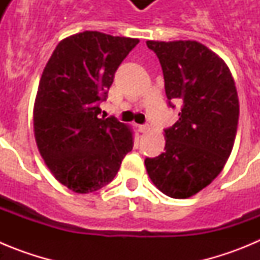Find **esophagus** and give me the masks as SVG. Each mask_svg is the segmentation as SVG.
<instances>
[{"mask_svg": "<svg viewBox=\"0 0 260 260\" xmlns=\"http://www.w3.org/2000/svg\"><path fill=\"white\" fill-rule=\"evenodd\" d=\"M148 128H150V126H148V125H139V126H138V132L146 133V132H148Z\"/></svg>", "mask_w": 260, "mask_h": 260, "instance_id": "1", "label": "esophagus"}]
</instances>
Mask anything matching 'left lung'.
I'll return each mask as SVG.
<instances>
[{"label": "left lung", "instance_id": "8db88e82", "mask_svg": "<svg viewBox=\"0 0 260 260\" xmlns=\"http://www.w3.org/2000/svg\"><path fill=\"white\" fill-rule=\"evenodd\" d=\"M164 75L168 105H181L164 130V152L146 157L147 173L168 197L189 198L222 171L237 134L240 103L228 66L197 41H147Z\"/></svg>", "mask_w": 260, "mask_h": 260}]
</instances>
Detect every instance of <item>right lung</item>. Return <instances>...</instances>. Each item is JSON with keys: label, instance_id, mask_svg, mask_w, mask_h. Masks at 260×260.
<instances>
[{"label": "right lung", "instance_id": "1", "mask_svg": "<svg viewBox=\"0 0 260 260\" xmlns=\"http://www.w3.org/2000/svg\"><path fill=\"white\" fill-rule=\"evenodd\" d=\"M138 39L86 31L62 40L45 66L34 108L40 155L68 189H102L133 150L132 130L114 117L99 118L100 103Z\"/></svg>", "mask_w": 260, "mask_h": 260}]
</instances>
